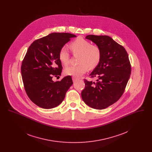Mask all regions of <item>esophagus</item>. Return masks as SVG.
I'll return each instance as SVG.
<instances>
[{
	"label": "esophagus",
	"instance_id": "34e87169",
	"mask_svg": "<svg viewBox=\"0 0 152 152\" xmlns=\"http://www.w3.org/2000/svg\"><path fill=\"white\" fill-rule=\"evenodd\" d=\"M78 79H79V78H77V77H74V76H73L72 77L73 81V82L76 81Z\"/></svg>",
	"mask_w": 152,
	"mask_h": 152
}]
</instances>
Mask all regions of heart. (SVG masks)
<instances>
[{"instance_id":"1","label":"heart","mask_w":152,"mask_h":152,"mask_svg":"<svg viewBox=\"0 0 152 152\" xmlns=\"http://www.w3.org/2000/svg\"><path fill=\"white\" fill-rule=\"evenodd\" d=\"M70 48L74 55L80 54L79 64L67 67L65 73L67 75L79 77L87 72L89 68H94L100 63L102 58L100 47L83 37H78L70 44ZM58 58L63 65H68L70 55L66 46L62 47L58 52Z\"/></svg>"}]
</instances>
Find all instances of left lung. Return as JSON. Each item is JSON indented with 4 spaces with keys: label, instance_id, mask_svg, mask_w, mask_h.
Returning <instances> with one entry per match:
<instances>
[{
    "label": "left lung",
    "instance_id": "left-lung-1",
    "mask_svg": "<svg viewBox=\"0 0 152 152\" xmlns=\"http://www.w3.org/2000/svg\"><path fill=\"white\" fill-rule=\"evenodd\" d=\"M99 45L102 58L89 76L96 82L84 79L81 97L87 105L104 109L118 101L123 95L131 73L128 55L124 47L107 35H89L86 37Z\"/></svg>",
    "mask_w": 152,
    "mask_h": 152
}]
</instances>
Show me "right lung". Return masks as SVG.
<instances>
[{
  "label": "right lung",
  "mask_w": 152,
  "mask_h": 152,
  "mask_svg": "<svg viewBox=\"0 0 152 152\" xmlns=\"http://www.w3.org/2000/svg\"><path fill=\"white\" fill-rule=\"evenodd\" d=\"M73 37L69 33H52L35 40L27 51L21 66L23 85L29 99L40 108L58 106L72 85L71 76L56 82L52 77H59L62 71L60 49Z\"/></svg>",
  "instance_id": "add662e5"
}]
</instances>
